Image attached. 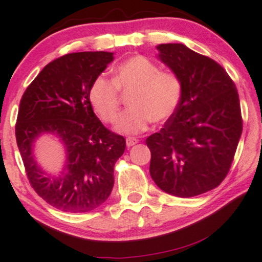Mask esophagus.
<instances>
[{"label":"esophagus","instance_id":"1","mask_svg":"<svg viewBox=\"0 0 262 262\" xmlns=\"http://www.w3.org/2000/svg\"><path fill=\"white\" fill-rule=\"evenodd\" d=\"M136 143H138V140H136L135 138H128V139L126 140V144H127L128 148L133 147V146H134V144H136Z\"/></svg>","mask_w":262,"mask_h":262}]
</instances>
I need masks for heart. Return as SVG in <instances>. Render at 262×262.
<instances>
[{
  "label": "heart",
  "instance_id": "obj_1",
  "mask_svg": "<svg viewBox=\"0 0 262 262\" xmlns=\"http://www.w3.org/2000/svg\"><path fill=\"white\" fill-rule=\"evenodd\" d=\"M120 92L132 94L130 108L116 120L114 129L120 134L138 135L147 130L150 121L160 123L174 115L181 102L183 84L178 74L161 70L144 56H132L121 62L113 72V80L99 75L89 88V102L104 122L118 115Z\"/></svg>",
  "mask_w": 262,
  "mask_h": 262
}]
</instances>
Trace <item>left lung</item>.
<instances>
[{
  "instance_id": "8db88e82",
  "label": "left lung",
  "mask_w": 262,
  "mask_h": 262,
  "mask_svg": "<svg viewBox=\"0 0 262 262\" xmlns=\"http://www.w3.org/2000/svg\"><path fill=\"white\" fill-rule=\"evenodd\" d=\"M158 58L180 76L181 102L159 133L147 138L156 186L192 198L224 181L235 154L243 119L239 94L226 70L182 43L156 47Z\"/></svg>"
}]
</instances>
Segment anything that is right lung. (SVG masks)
<instances>
[{
	"label": "right lung",
	"instance_id": "obj_1",
	"mask_svg": "<svg viewBox=\"0 0 262 262\" xmlns=\"http://www.w3.org/2000/svg\"><path fill=\"white\" fill-rule=\"evenodd\" d=\"M114 60V53L67 54L41 70L23 94L15 127L29 182L55 208L85 213L109 198L114 166L126 149L123 136L109 132L89 102V88ZM43 135L59 139L65 163L57 174L38 165L33 148Z\"/></svg>",
	"mask_w": 262,
	"mask_h": 262
}]
</instances>
